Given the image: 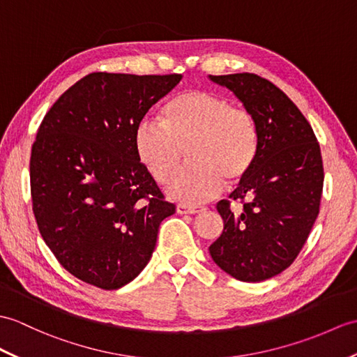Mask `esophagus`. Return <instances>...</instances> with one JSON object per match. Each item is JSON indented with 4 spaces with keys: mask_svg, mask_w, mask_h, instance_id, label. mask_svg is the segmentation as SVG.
I'll return each mask as SVG.
<instances>
[{
    "mask_svg": "<svg viewBox=\"0 0 357 357\" xmlns=\"http://www.w3.org/2000/svg\"><path fill=\"white\" fill-rule=\"evenodd\" d=\"M204 210L205 208H202V206H195V205H185V204L176 205L178 214H196V213H201Z\"/></svg>",
    "mask_w": 357,
    "mask_h": 357,
    "instance_id": "1",
    "label": "esophagus"
}]
</instances>
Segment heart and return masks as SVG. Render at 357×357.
<instances>
[{"label":"heart","instance_id":"b5f03b06","mask_svg":"<svg viewBox=\"0 0 357 357\" xmlns=\"http://www.w3.org/2000/svg\"><path fill=\"white\" fill-rule=\"evenodd\" d=\"M160 123L141 121L134 135L135 153L160 182L175 176L184 161L193 164L172 181L167 193L175 201L199 204L214 197L228 182L242 179L259 151L254 115L227 97L208 91H187L164 105Z\"/></svg>","mask_w":357,"mask_h":357}]
</instances>
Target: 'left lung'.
<instances>
[{"instance_id": "obj_1", "label": "left lung", "mask_w": 357, "mask_h": 357, "mask_svg": "<svg viewBox=\"0 0 357 357\" xmlns=\"http://www.w3.org/2000/svg\"><path fill=\"white\" fill-rule=\"evenodd\" d=\"M233 91L259 129V151L238 187L223 199L220 237L213 261L246 283L268 280L291 266L319 213L324 184L321 149L313 129L283 91L257 74L208 76ZM244 204L240 215L230 202Z\"/></svg>"}]
</instances>
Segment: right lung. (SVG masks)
I'll list each match as a JSON object with an SVG mask.
<instances>
[{"label": "right lung", "mask_w": 357, "mask_h": 357, "mask_svg": "<svg viewBox=\"0 0 357 357\" xmlns=\"http://www.w3.org/2000/svg\"><path fill=\"white\" fill-rule=\"evenodd\" d=\"M182 76L91 73L57 98L30 156L39 233L71 275L114 291L146 268L175 213L135 153V129Z\"/></svg>", "instance_id": "obj_1"}]
</instances>
